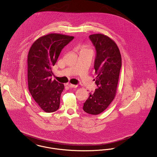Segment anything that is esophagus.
Returning a JSON list of instances; mask_svg holds the SVG:
<instances>
[{
	"instance_id": "1",
	"label": "esophagus",
	"mask_w": 157,
	"mask_h": 157,
	"mask_svg": "<svg viewBox=\"0 0 157 157\" xmlns=\"http://www.w3.org/2000/svg\"><path fill=\"white\" fill-rule=\"evenodd\" d=\"M67 85L70 88H76L78 86V85H73L71 83H67Z\"/></svg>"
}]
</instances>
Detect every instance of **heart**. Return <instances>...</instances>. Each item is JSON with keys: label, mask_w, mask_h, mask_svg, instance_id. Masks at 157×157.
I'll list each match as a JSON object with an SVG mask.
<instances>
[{"label": "heart", "mask_w": 157, "mask_h": 157, "mask_svg": "<svg viewBox=\"0 0 157 157\" xmlns=\"http://www.w3.org/2000/svg\"><path fill=\"white\" fill-rule=\"evenodd\" d=\"M80 49H81V52H84V51H91V50L90 49H89L88 48H87L86 46H81L80 47V48H79Z\"/></svg>", "instance_id": "1"}]
</instances>
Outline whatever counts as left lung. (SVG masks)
<instances>
[{
	"label": "left lung",
	"mask_w": 157,
	"mask_h": 157,
	"mask_svg": "<svg viewBox=\"0 0 157 157\" xmlns=\"http://www.w3.org/2000/svg\"><path fill=\"white\" fill-rule=\"evenodd\" d=\"M89 38L96 50L94 69L97 76L95 82L98 88L90 93L88 98L83 103V110L88 114L97 115L105 110L114 98L121 57L117 44L110 37L96 34Z\"/></svg>",
	"instance_id": "8db88e82"
}]
</instances>
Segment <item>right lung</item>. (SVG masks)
Returning a JSON list of instances; mask_svg holds the SVG:
<instances>
[{
  "label": "right lung",
  "mask_w": 157,
  "mask_h": 157,
  "mask_svg": "<svg viewBox=\"0 0 157 157\" xmlns=\"http://www.w3.org/2000/svg\"><path fill=\"white\" fill-rule=\"evenodd\" d=\"M73 36L50 34L40 37L31 47L28 55V90L40 107L47 113L59 108L64 85L50 78L62 50Z\"/></svg>",
  "instance_id": "right-lung-1"
}]
</instances>
